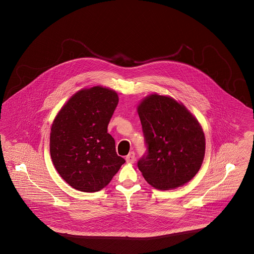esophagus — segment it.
<instances>
[{
  "instance_id": "1",
  "label": "esophagus",
  "mask_w": 254,
  "mask_h": 254,
  "mask_svg": "<svg viewBox=\"0 0 254 254\" xmlns=\"http://www.w3.org/2000/svg\"><path fill=\"white\" fill-rule=\"evenodd\" d=\"M126 161H127V163H130V164L134 163V161H135V153H134V151L129 152V153L126 156Z\"/></svg>"
}]
</instances>
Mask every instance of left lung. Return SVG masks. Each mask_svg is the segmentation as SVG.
<instances>
[{
	"label": "left lung",
	"instance_id": "1",
	"mask_svg": "<svg viewBox=\"0 0 254 254\" xmlns=\"http://www.w3.org/2000/svg\"><path fill=\"white\" fill-rule=\"evenodd\" d=\"M146 152L138 168L146 182L161 190L190 181L202 166L205 139L202 127L173 98L151 94L138 106Z\"/></svg>",
	"mask_w": 254,
	"mask_h": 254
}]
</instances>
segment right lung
I'll list each match as a JSON object with an SVG mask.
<instances>
[{
    "instance_id": "add662e5",
    "label": "right lung",
    "mask_w": 254,
    "mask_h": 254,
    "mask_svg": "<svg viewBox=\"0 0 254 254\" xmlns=\"http://www.w3.org/2000/svg\"><path fill=\"white\" fill-rule=\"evenodd\" d=\"M119 102L117 93L93 86L75 93L55 117L50 155L61 177L73 189L96 192L126 162L117 155L108 126Z\"/></svg>"
}]
</instances>
